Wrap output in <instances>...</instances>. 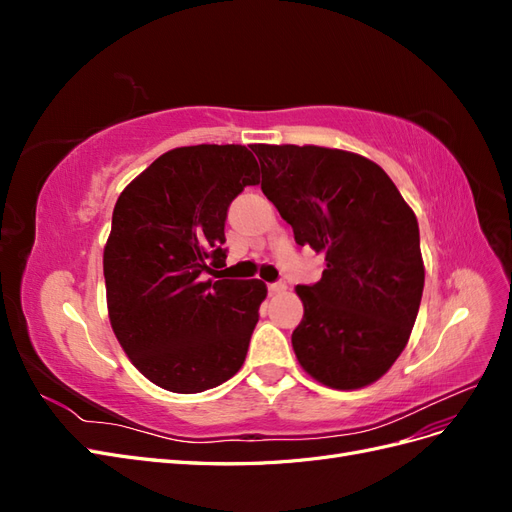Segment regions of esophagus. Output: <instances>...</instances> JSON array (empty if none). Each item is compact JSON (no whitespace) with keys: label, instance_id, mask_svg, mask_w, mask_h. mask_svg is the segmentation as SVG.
<instances>
[{"label":"esophagus","instance_id":"esophagus-1","mask_svg":"<svg viewBox=\"0 0 512 512\" xmlns=\"http://www.w3.org/2000/svg\"><path fill=\"white\" fill-rule=\"evenodd\" d=\"M286 288H288V284L286 282H273V284H269V292L271 294H280V292H286Z\"/></svg>","mask_w":512,"mask_h":512}]
</instances>
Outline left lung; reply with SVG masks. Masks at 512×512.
I'll return each mask as SVG.
<instances>
[{
	"mask_svg": "<svg viewBox=\"0 0 512 512\" xmlns=\"http://www.w3.org/2000/svg\"><path fill=\"white\" fill-rule=\"evenodd\" d=\"M265 196L294 241L324 254L314 286H297V361L314 380L354 391L404 352L425 286L418 222L384 170L359 153L254 145Z\"/></svg>",
	"mask_w": 512,
	"mask_h": 512,
	"instance_id": "1",
	"label": "left lung"
}]
</instances>
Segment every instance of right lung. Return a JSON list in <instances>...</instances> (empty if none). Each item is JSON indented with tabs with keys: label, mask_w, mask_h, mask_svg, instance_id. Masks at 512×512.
Masks as SVG:
<instances>
[{
	"label": "right lung",
	"mask_w": 512,
	"mask_h": 512,
	"mask_svg": "<svg viewBox=\"0 0 512 512\" xmlns=\"http://www.w3.org/2000/svg\"><path fill=\"white\" fill-rule=\"evenodd\" d=\"M243 145L170 149L126 185L104 245L111 327L132 365L173 393L213 389L241 369L260 280H218L228 205L258 185Z\"/></svg>",
	"instance_id": "1"
}]
</instances>
